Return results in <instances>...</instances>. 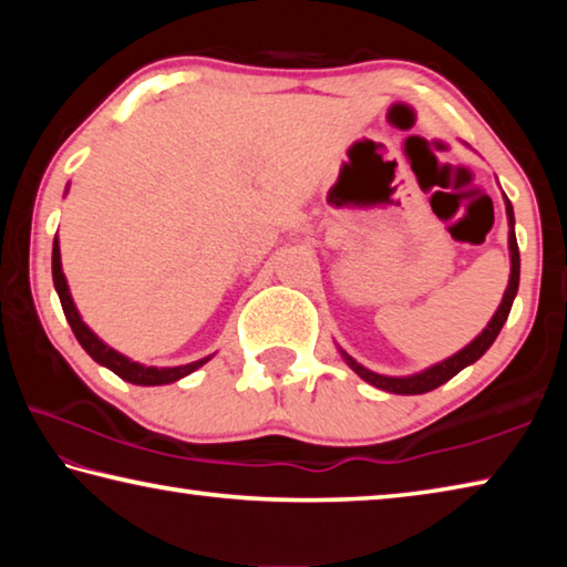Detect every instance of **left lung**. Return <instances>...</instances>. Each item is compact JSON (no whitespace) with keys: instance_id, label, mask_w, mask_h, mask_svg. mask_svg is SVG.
Wrapping results in <instances>:
<instances>
[{"instance_id":"obj_1","label":"left lung","mask_w":567,"mask_h":567,"mask_svg":"<svg viewBox=\"0 0 567 567\" xmlns=\"http://www.w3.org/2000/svg\"><path fill=\"white\" fill-rule=\"evenodd\" d=\"M505 207H507V223H511V282H507V290L501 307H497V312L493 315V320L487 322V328L477 334V338L467 344V348L460 350L453 358H447L443 362L433 364V368L420 372V375H410V378H388V375H378V372H370L368 368H362L360 362H354L348 352H342L344 362L350 364V368L358 372V375L370 382V385H375L380 390H388V392H395V395H422V392H430L443 385L450 378H455L460 370L467 368V364H473L475 360L483 358L487 352V348L495 342L497 334H501L503 324L507 320V315H511V307L513 300L517 295V282H520V252H517V239H515V217H513V205L511 199L505 197Z\"/></svg>"}]
</instances>
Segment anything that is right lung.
<instances>
[{"label": "right lung", "instance_id": "obj_1", "mask_svg": "<svg viewBox=\"0 0 567 567\" xmlns=\"http://www.w3.org/2000/svg\"><path fill=\"white\" fill-rule=\"evenodd\" d=\"M52 277H54V287H56V295H60V302H62V310H64V318L70 322V328L74 332V338L80 340V344L84 350L90 352L92 360H97L104 368H110L114 375H120L122 380L132 382V385H167V382H175L179 378L189 375V372H195L197 368H203V364L209 360H197V362H189V364H182V368H145V364L140 362H132L130 358H124L117 350H112L110 344H104L97 334H94L87 324L82 322L80 312H76V307L72 302V295H70V287H66L64 280V272H62V260H60V243H56L54 237V247H52Z\"/></svg>", "mask_w": 567, "mask_h": 567}]
</instances>
